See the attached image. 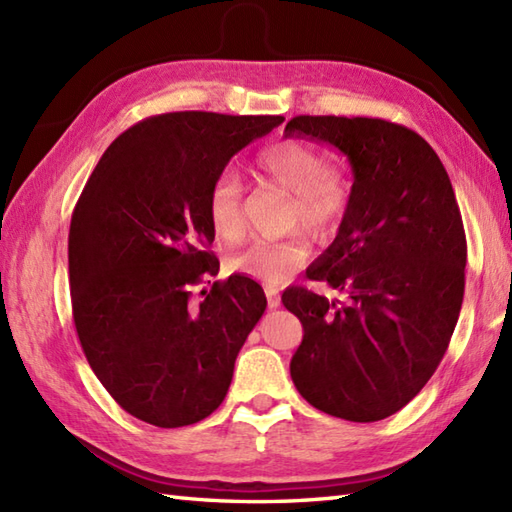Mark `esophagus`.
Segmentation results:
<instances>
[{"instance_id": "obj_1", "label": "esophagus", "mask_w": 512, "mask_h": 512, "mask_svg": "<svg viewBox=\"0 0 512 512\" xmlns=\"http://www.w3.org/2000/svg\"><path fill=\"white\" fill-rule=\"evenodd\" d=\"M266 299H268V308H277L279 306V290L275 286H266Z\"/></svg>"}]
</instances>
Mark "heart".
Masks as SVG:
<instances>
[{
    "label": "heart",
    "mask_w": 512,
    "mask_h": 512,
    "mask_svg": "<svg viewBox=\"0 0 512 512\" xmlns=\"http://www.w3.org/2000/svg\"><path fill=\"white\" fill-rule=\"evenodd\" d=\"M257 169L290 193L292 222H301L314 233H330L343 220L350 200L347 182L336 169H325L321 156L297 140H277L257 154ZM215 233L224 239L239 237L244 228L242 184L233 173L215 182L209 202ZM308 239L292 233L281 239L257 237L228 257L237 273L281 284L306 262Z\"/></svg>",
    "instance_id": "b5f03b06"
}]
</instances>
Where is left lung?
I'll return each instance as SVG.
<instances>
[{"label": "left lung", "mask_w": 512, "mask_h": 512, "mask_svg": "<svg viewBox=\"0 0 512 512\" xmlns=\"http://www.w3.org/2000/svg\"><path fill=\"white\" fill-rule=\"evenodd\" d=\"M286 136L336 147L354 178L339 233L306 270L341 297L281 295L303 325L292 383L330 416L383 420L427 385L460 317L466 237L449 173L427 140L383 118L295 116Z\"/></svg>", "instance_id": "obj_1"}]
</instances>
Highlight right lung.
Returning a JSON list of instances; mask_svg holds the SVG:
<instances>
[{"label": "right lung", "instance_id": "right-lung-1", "mask_svg": "<svg viewBox=\"0 0 512 512\" xmlns=\"http://www.w3.org/2000/svg\"><path fill=\"white\" fill-rule=\"evenodd\" d=\"M284 116L171 112L145 118L105 149L72 213V314L101 385L134 418L162 429L222 405L235 358L266 295L244 275H217L209 202L239 149ZM211 284V281H209Z\"/></svg>", "mask_w": 512, "mask_h": 512}]
</instances>
